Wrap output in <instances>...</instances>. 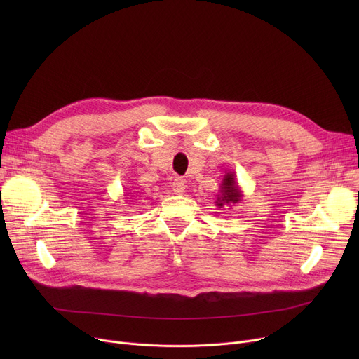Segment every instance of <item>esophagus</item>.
Here are the masks:
<instances>
[{"mask_svg": "<svg viewBox=\"0 0 359 359\" xmlns=\"http://www.w3.org/2000/svg\"><path fill=\"white\" fill-rule=\"evenodd\" d=\"M186 191V184H184V180L182 177H176L175 182H173V192L176 195H183Z\"/></svg>", "mask_w": 359, "mask_h": 359, "instance_id": "1", "label": "esophagus"}]
</instances>
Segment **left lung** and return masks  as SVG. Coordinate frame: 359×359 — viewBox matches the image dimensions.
Segmentation results:
<instances>
[{"label": "left lung", "instance_id": "1", "mask_svg": "<svg viewBox=\"0 0 359 359\" xmlns=\"http://www.w3.org/2000/svg\"><path fill=\"white\" fill-rule=\"evenodd\" d=\"M243 199V192L241 187L238 186L236 180V173L234 172H225L222 182L219 184V191L217 195L215 205L218 208H230L234 203L241 202Z\"/></svg>", "mask_w": 359, "mask_h": 359}]
</instances>
